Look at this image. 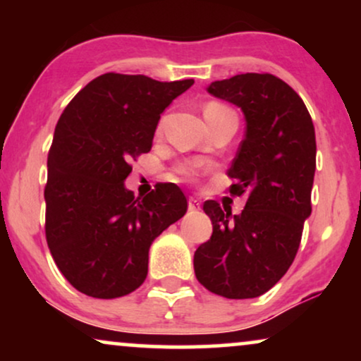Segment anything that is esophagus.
<instances>
[{"instance_id": "obj_1", "label": "esophagus", "mask_w": 361, "mask_h": 361, "mask_svg": "<svg viewBox=\"0 0 361 361\" xmlns=\"http://www.w3.org/2000/svg\"><path fill=\"white\" fill-rule=\"evenodd\" d=\"M200 209V202L194 199V197H189V210H199Z\"/></svg>"}]
</instances>
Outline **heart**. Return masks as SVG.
<instances>
[{
  "label": "heart",
  "instance_id": "obj_1",
  "mask_svg": "<svg viewBox=\"0 0 361 361\" xmlns=\"http://www.w3.org/2000/svg\"><path fill=\"white\" fill-rule=\"evenodd\" d=\"M226 111H231L228 106L221 105L219 102H210L205 105V116H215V115H221V113H226ZM177 172L184 177V179H192L194 177V169L189 164H180L177 167Z\"/></svg>",
  "mask_w": 361,
  "mask_h": 361
}]
</instances>
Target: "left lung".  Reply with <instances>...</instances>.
I'll list each match as a JSON object with an SVG mask.
<instances>
[{
    "mask_svg": "<svg viewBox=\"0 0 361 361\" xmlns=\"http://www.w3.org/2000/svg\"><path fill=\"white\" fill-rule=\"evenodd\" d=\"M209 92L245 113V140L226 176L235 180L228 194L248 199L233 216L216 200L205 202L214 231L195 251V276L226 299L258 298L293 264L312 212L314 123L294 88L271 73H240Z\"/></svg>",
    "mask_w": 361,
    "mask_h": 361,
    "instance_id": "8db88e82",
    "label": "left lung"
}]
</instances>
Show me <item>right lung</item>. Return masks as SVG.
<instances>
[{
  "mask_svg": "<svg viewBox=\"0 0 361 361\" xmlns=\"http://www.w3.org/2000/svg\"><path fill=\"white\" fill-rule=\"evenodd\" d=\"M192 83L108 72L87 83L59 118L44 189L46 240L80 293L115 299L140 288L151 243L185 215L177 185L161 182L135 197L123 182L131 161L151 151L161 113Z\"/></svg>",
  "mask_w": 361,
  "mask_h": 361,
  "instance_id": "add662e5",
  "label": "right lung"
}]
</instances>
